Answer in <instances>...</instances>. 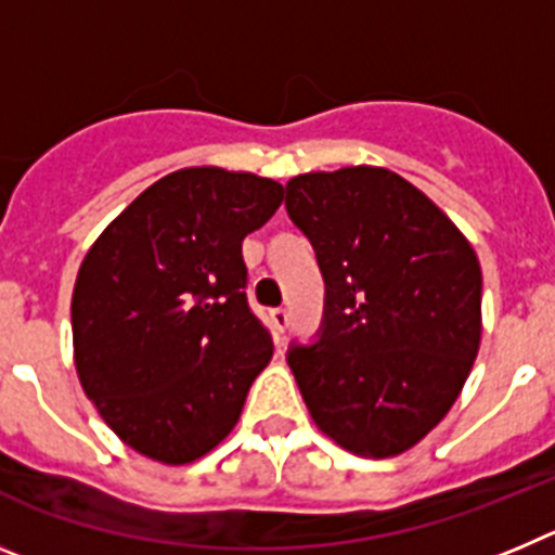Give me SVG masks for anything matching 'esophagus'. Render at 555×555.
<instances>
[{"mask_svg":"<svg viewBox=\"0 0 555 555\" xmlns=\"http://www.w3.org/2000/svg\"><path fill=\"white\" fill-rule=\"evenodd\" d=\"M269 317H272V325L278 333L286 331L288 322H292V317H288L286 308H272V311H269Z\"/></svg>","mask_w":555,"mask_h":555,"instance_id":"1","label":"esophagus"}]
</instances>
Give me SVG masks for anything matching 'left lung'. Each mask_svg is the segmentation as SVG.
<instances>
[{
	"mask_svg": "<svg viewBox=\"0 0 555 555\" xmlns=\"http://www.w3.org/2000/svg\"><path fill=\"white\" fill-rule=\"evenodd\" d=\"M325 313L288 347L313 423L364 459L414 448L442 423L480 345V263L461 230L389 169L347 166L286 183Z\"/></svg>",
	"mask_w": 555,
	"mask_h": 555,
	"instance_id": "8db88e82",
	"label": "left lung"
}]
</instances>
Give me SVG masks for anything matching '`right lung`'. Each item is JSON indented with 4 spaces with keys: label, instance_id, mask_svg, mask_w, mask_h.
<instances>
[{
    "label": "right lung",
    "instance_id": "add662e5",
    "mask_svg": "<svg viewBox=\"0 0 555 555\" xmlns=\"http://www.w3.org/2000/svg\"><path fill=\"white\" fill-rule=\"evenodd\" d=\"M281 203L274 180L191 166L152 183L88 249L72 297L77 375L146 459L189 464L238 423L272 358L242 242Z\"/></svg>",
    "mask_w": 555,
    "mask_h": 555
}]
</instances>
